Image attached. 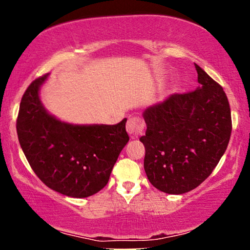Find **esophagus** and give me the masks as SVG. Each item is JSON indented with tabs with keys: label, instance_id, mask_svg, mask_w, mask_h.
I'll list each match as a JSON object with an SVG mask.
<instances>
[{
	"label": "esophagus",
	"instance_id": "esophagus-1",
	"mask_svg": "<svg viewBox=\"0 0 250 250\" xmlns=\"http://www.w3.org/2000/svg\"><path fill=\"white\" fill-rule=\"evenodd\" d=\"M126 131L131 139H136L143 131V122L139 117H129L126 123Z\"/></svg>",
	"mask_w": 250,
	"mask_h": 250
}]
</instances>
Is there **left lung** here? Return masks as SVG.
I'll return each mask as SVG.
<instances>
[{"label": "left lung", "instance_id": "left-lung-1", "mask_svg": "<svg viewBox=\"0 0 250 250\" xmlns=\"http://www.w3.org/2000/svg\"><path fill=\"white\" fill-rule=\"evenodd\" d=\"M198 87L172 94L143 112L145 170L163 192L182 194L200 186L230 141L231 109L223 87L197 63Z\"/></svg>", "mask_w": 250, "mask_h": 250}]
</instances>
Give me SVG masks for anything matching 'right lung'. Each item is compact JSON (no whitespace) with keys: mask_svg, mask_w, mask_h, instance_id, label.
I'll use <instances>...</instances> for the list:
<instances>
[{"mask_svg":"<svg viewBox=\"0 0 250 250\" xmlns=\"http://www.w3.org/2000/svg\"><path fill=\"white\" fill-rule=\"evenodd\" d=\"M43 75L27 87L20 102L17 133L39 179L57 192L86 198L107 186L112 167L128 142L124 118L116 125H73L53 117L40 100Z\"/></svg>","mask_w":250,"mask_h":250,"instance_id":"1","label":"right lung"}]
</instances>
